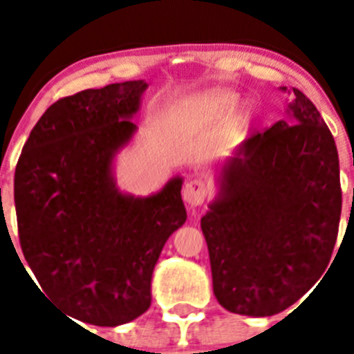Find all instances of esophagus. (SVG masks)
Instances as JSON below:
<instances>
[{"label": "esophagus", "mask_w": 354, "mask_h": 354, "mask_svg": "<svg viewBox=\"0 0 354 354\" xmlns=\"http://www.w3.org/2000/svg\"><path fill=\"white\" fill-rule=\"evenodd\" d=\"M207 193H209V183L204 179V177H195V179L189 180L183 189L184 200H186L187 204L192 205V207L204 204Z\"/></svg>", "instance_id": "esophagus-1"}]
</instances>
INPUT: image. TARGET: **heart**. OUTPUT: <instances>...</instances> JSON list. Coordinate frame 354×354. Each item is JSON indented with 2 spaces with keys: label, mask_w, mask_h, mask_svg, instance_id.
Returning a JSON list of instances; mask_svg holds the SVG:
<instances>
[{
  "label": "heart",
  "mask_w": 354,
  "mask_h": 354,
  "mask_svg": "<svg viewBox=\"0 0 354 354\" xmlns=\"http://www.w3.org/2000/svg\"><path fill=\"white\" fill-rule=\"evenodd\" d=\"M207 106L212 109H230L236 106L237 97L232 92H216L207 97Z\"/></svg>",
  "instance_id": "heart-1"
}]
</instances>
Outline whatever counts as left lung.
<instances>
[{"mask_svg": "<svg viewBox=\"0 0 354 354\" xmlns=\"http://www.w3.org/2000/svg\"><path fill=\"white\" fill-rule=\"evenodd\" d=\"M290 95L289 120L239 147L200 221L214 296L234 314L289 308L323 277L335 248L342 211L335 140L305 93Z\"/></svg>", "mask_w": 354, "mask_h": 354, "instance_id": "left-lung-1", "label": "left lung"}]
</instances>
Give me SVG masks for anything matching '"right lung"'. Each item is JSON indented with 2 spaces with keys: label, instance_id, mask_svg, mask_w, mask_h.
Here are the masks:
<instances>
[{
  "label": "right lung",
  "instance_id": "1",
  "mask_svg": "<svg viewBox=\"0 0 354 354\" xmlns=\"http://www.w3.org/2000/svg\"><path fill=\"white\" fill-rule=\"evenodd\" d=\"M145 88L142 80L126 81L58 99L15 167L19 243L40 292L95 326L149 310L159 253L186 221L179 177L147 198L122 195L111 177Z\"/></svg>",
  "mask_w": 354,
  "mask_h": 354
}]
</instances>
